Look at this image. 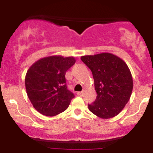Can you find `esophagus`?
Returning a JSON list of instances; mask_svg holds the SVG:
<instances>
[{
    "mask_svg": "<svg viewBox=\"0 0 153 153\" xmlns=\"http://www.w3.org/2000/svg\"><path fill=\"white\" fill-rule=\"evenodd\" d=\"M83 91H81V92H78V93H77V94H78V96H82V95H83Z\"/></svg>",
    "mask_w": 153,
    "mask_h": 153,
    "instance_id": "obj_1",
    "label": "esophagus"
}]
</instances>
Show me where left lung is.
Masks as SVG:
<instances>
[{"label": "left lung", "mask_w": 153, "mask_h": 153, "mask_svg": "<svg viewBox=\"0 0 153 153\" xmlns=\"http://www.w3.org/2000/svg\"><path fill=\"white\" fill-rule=\"evenodd\" d=\"M80 59L92 72L97 94L96 101L88 104L89 110L102 119L118 115L132 92V76L127 65L106 52L82 56Z\"/></svg>", "instance_id": "obj_1"}]
</instances>
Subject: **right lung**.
<instances>
[{
  "instance_id": "obj_1",
  "label": "right lung",
  "mask_w": 153,
  "mask_h": 153,
  "mask_svg": "<svg viewBox=\"0 0 153 153\" xmlns=\"http://www.w3.org/2000/svg\"><path fill=\"white\" fill-rule=\"evenodd\" d=\"M75 62L73 57L50 56L39 59L28 70L26 93L40 114L53 117L68 108L75 96L67 87L65 73Z\"/></svg>"
}]
</instances>
